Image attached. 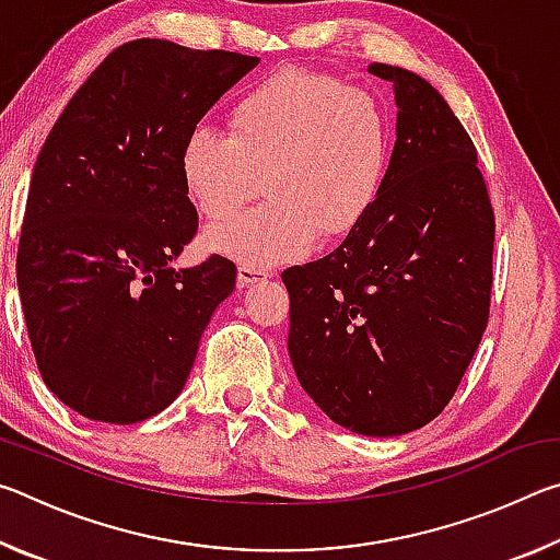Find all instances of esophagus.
Returning a JSON list of instances; mask_svg holds the SVG:
<instances>
[{
	"label": "esophagus",
	"instance_id": "esophagus-1",
	"mask_svg": "<svg viewBox=\"0 0 560 560\" xmlns=\"http://www.w3.org/2000/svg\"><path fill=\"white\" fill-rule=\"evenodd\" d=\"M269 277H271V271L259 269V267H252V264H242L240 271H236V279H240L242 287H252V283L264 281V279H269Z\"/></svg>",
	"mask_w": 560,
	"mask_h": 560
}]
</instances>
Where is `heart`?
Listing matches in <instances>:
<instances>
[{
    "mask_svg": "<svg viewBox=\"0 0 560 560\" xmlns=\"http://www.w3.org/2000/svg\"><path fill=\"white\" fill-rule=\"evenodd\" d=\"M390 158L393 126L373 93L281 71L234 103L230 132L189 128L177 165L187 197L212 222L240 212L264 177L269 202L210 234L214 252L264 269L306 257L320 232H353L381 197Z\"/></svg>",
    "mask_w": 560,
    "mask_h": 560,
    "instance_id": "b5f03b06",
    "label": "heart"
}]
</instances>
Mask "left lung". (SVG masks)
<instances>
[{
  "label": "left lung",
  "mask_w": 560,
  "mask_h": 560,
  "mask_svg": "<svg viewBox=\"0 0 560 560\" xmlns=\"http://www.w3.org/2000/svg\"><path fill=\"white\" fill-rule=\"evenodd\" d=\"M390 81L395 148L383 192L324 259L281 273L289 355L330 420L365 438L420 430L452 400L489 320L494 210L477 148L440 91Z\"/></svg>",
  "instance_id": "1"
}]
</instances>
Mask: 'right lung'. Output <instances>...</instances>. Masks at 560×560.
Here are the masks:
<instances>
[{
	"label": "right lung",
	"mask_w": 560,
	"mask_h": 560,
	"mask_svg": "<svg viewBox=\"0 0 560 560\" xmlns=\"http://www.w3.org/2000/svg\"><path fill=\"white\" fill-rule=\"evenodd\" d=\"M259 63L163 39L118 46L75 91L36 160L16 281L49 390L132 424L183 393L236 267L173 261L197 232L179 179L189 128Z\"/></svg>",
	"instance_id": "obj_1"
}]
</instances>
